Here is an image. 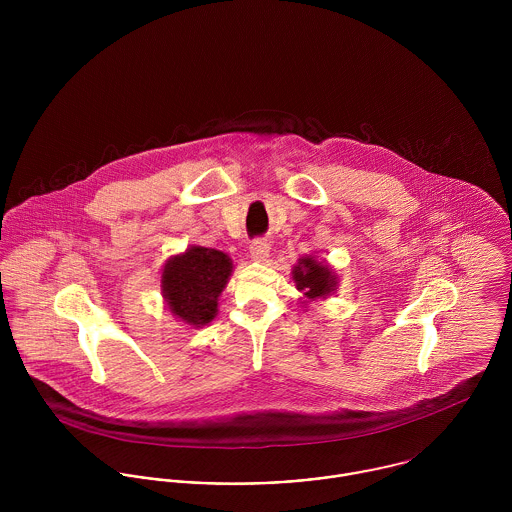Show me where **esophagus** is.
I'll return each instance as SVG.
<instances>
[{
  "label": "esophagus",
  "instance_id": "1",
  "mask_svg": "<svg viewBox=\"0 0 512 512\" xmlns=\"http://www.w3.org/2000/svg\"><path fill=\"white\" fill-rule=\"evenodd\" d=\"M268 256H270V244L266 240H262V238L252 240V244H250V258L256 260V262H266Z\"/></svg>",
  "mask_w": 512,
  "mask_h": 512
}]
</instances>
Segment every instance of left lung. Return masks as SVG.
I'll return each instance as SVG.
<instances>
[{"label": "left lung", "instance_id": "left-lung-1", "mask_svg": "<svg viewBox=\"0 0 512 512\" xmlns=\"http://www.w3.org/2000/svg\"><path fill=\"white\" fill-rule=\"evenodd\" d=\"M292 276L295 288L303 292V303L325 299L337 288L335 272L325 262H319L315 256L299 258L297 264L293 266Z\"/></svg>", "mask_w": 512, "mask_h": 512}]
</instances>
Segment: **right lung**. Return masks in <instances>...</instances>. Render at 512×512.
I'll use <instances>...</instances> for the list:
<instances>
[{"mask_svg": "<svg viewBox=\"0 0 512 512\" xmlns=\"http://www.w3.org/2000/svg\"><path fill=\"white\" fill-rule=\"evenodd\" d=\"M232 260L215 248L191 246L171 256L161 272V293L175 317L191 327L211 323L219 295L230 278Z\"/></svg>", "mask_w": 512, "mask_h": 512, "instance_id": "obj_1", "label": "right lung"}]
</instances>
